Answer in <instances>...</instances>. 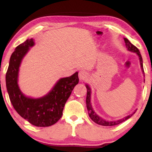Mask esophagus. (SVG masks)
Wrapping results in <instances>:
<instances>
[{"label":"esophagus","instance_id":"1","mask_svg":"<svg viewBox=\"0 0 152 152\" xmlns=\"http://www.w3.org/2000/svg\"><path fill=\"white\" fill-rule=\"evenodd\" d=\"M87 77H88V73L84 70H80V72H79V78H80V80H85L86 79H87Z\"/></svg>","mask_w":152,"mask_h":152}]
</instances>
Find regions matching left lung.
Segmentation results:
<instances>
[{"mask_svg":"<svg viewBox=\"0 0 152 152\" xmlns=\"http://www.w3.org/2000/svg\"><path fill=\"white\" fill-rule=\"evenodd\" d=\"M124 42L126 43V46L127 48V49L129 50L132 51V52H134V53H137V55H138L139 57V59H140V66H141V68H142V72H144V69H143V64H142V56H141L140 53V51H139V50L135 46L132 44V43H130V41L128 40L127 39L124 38ZM145 81V80H144ZM86 88H87V95H86V107H87V109H88V114H89V116H90V118H91V120H93V122H95V123L99 124V125H102V126H113V125H117V124L121 123V122L125 121L129 118L132 117L133 115V114L135 113V111L134 113L132 114V115H129L128 116H126V117L122 118V119L120 120H117V121H106L103 119V118H102L101 117H99L97 115L96 113H95L94 111L93 110V108H92V106H91V89L89 88L88 85H86Z\"/></svg>","mask_w":152,"mask_h":152,"instance_id":"obj_1","label":"left lung"}]
</instances>
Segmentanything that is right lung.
<instances>
[{"mask_svg":"<svg viewBox=\"0 0 152 152\" xmlns=\"http://www.w3.org/2000/svg\"><path fill=\"white\" fill-rule=\"evenodd\" d=\"M34 44L33 39H28L16 48L6 72V86L14 109L22 118L36 126H49L61 118L66 101L79 82L78 72L60 79L53 90L44 97L32 99L25 96L17 84L18 68L29 48Z\"/></svg>","mask_w":152,"mask_h":152,"instance_id":"right-lung-1","label":"right lung"}]
</instances>
